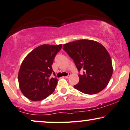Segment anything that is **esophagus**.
<instances>
[{
  "mask_svg": "<svg viewBox=\"0 0 130 130\" xmlns=\"http://www.w3.org/2000/svg\"><path fill=\"white\" fill-rule=\"evenodd\" d=\"M71 74L70 72H68V75L66 76V77H65V78H68L70 77V76H71Z\"/></svg>",
  "mask_w": 130,
  "mask_h": 130,
  "instance_id": "34e87169",
  "label": "esophagus"
}]
</instances>
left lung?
<instances>
[{"mask_svg":"<svg viewBox=\"0 0 130 130\" xmlns=\"http://www.w3.org/2000/svg\"><path fill=\"white\" fill-rule=\"evenodd\" d=\"M63 49L72 59L79 74L74 89L87 94H94L106 87L111 78L112 60L106 49L99 43L79 40L63 44Z\"/></svg>","mask_w":130,"mask_h":130,"instance_id":"1","label":"left lung"}]
</instances>
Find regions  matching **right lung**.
<instances>
[{
	"label": "right lung",
	"instance_id": "obj_1",
	"mask_svg": "<svg viewBox=\"0 0 130 130\" xmlns=\"http://www.w3.org/2000/svg\"><path fill=\"white\" fill-rule=\"evenodd\" d=\"M62 45L43 44L29 53L21 65L18 82L21 91L32 101H40L54 91L58 79L51 77L53 60Z\"/></svg>",
	"mask_w": 130,
	"mask_h": 130
}]
</instances>
